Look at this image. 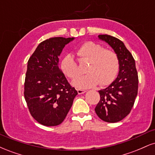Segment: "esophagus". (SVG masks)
Instances as JSON below:
<instances>
[{
	"label": "esophagus",
	"mask_w": 155,
	"mask_h": 155,
	"mask_svg": "<svg viewBox=\"0 0 155 155\" xmlns=\"http://www.w3.org/2000/svg\"><path fill=\"white\" fill-rule=\"evenodd\" d=\"M77 92H78V94L79 95H81V94H84L86 92V90H77Z\"/></svg>",
	"instance_id": "obj_1"
}]
</instances>
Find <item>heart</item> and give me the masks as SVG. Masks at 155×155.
Here are the masks:
<instances>
[{
  "label": "heart",
  "mask_w": 155,
  "mask_h": 155,
  "mask_svg": "<svg viewBox=\"0 0 155 155\" xmlns=\"http://www.w3.org/2000/svg\"><path fill=\"white\" fill-rule=\"evenodd\" d=\"M77 55L81 59L88 60L87 75L79 76L72 81L73 86L79 89L91 88L100 84H109L116 77L119 70V59L116 53L104 49L101 44L87 41L77 50ZM62 71L71 79L79 75V69L74 56L68 54L60 63Z\"/></svg>",
  "instance_id": "obj_1"
}]
</instances>
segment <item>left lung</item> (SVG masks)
<instances>
[{
  "mask_svg": "<svg viewBox=\"0 0 155 155\" xmlns=\"http://www.w3.org/2000/svg\"><path fill=\"white\" fill-rule=\"evenodd\" d=\"M98 38L114 49L119 59L118 76L108 87L99 90L101 100L95 108L99 118L114 123L132 109L138 94V73L134 58L122 41L108 35H99Z\"/></svg>",
  "mask_w": 155,
  "mask_h": 155,
  "instance_id": "1",
  "label": "left lung"
}]
</instances>
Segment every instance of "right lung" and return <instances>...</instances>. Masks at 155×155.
Returning a JSON list of instances; mask_svg holds the SVG:
<instances>
[{"mask_svg": "<svg viewBox=\"0 0 155 155\" xmlns=\"http://www.w3.org/2000/svg\"><path fill=\"white\" fill-rule=\"evenodd\" d=\"M74 38L54 37L38 44L28 62L25 99L32 117L45 126L61 124L78 92L59 68V56Z\"/></svg>", "mask_w": 155, "mask_h": 155, "instance_id": "right-lung-1", "label": "right lung"}]
</instances>
